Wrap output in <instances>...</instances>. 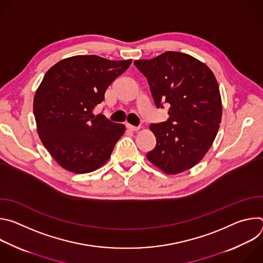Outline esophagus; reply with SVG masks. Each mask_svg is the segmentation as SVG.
Listing matches in <instances>:
<instances>
[{
  "instance_id": "34e87169",
  "label": "esophagus",
  "mask_w": 263,
  "mask_h": 263,
  "mask_svg": "<svg viewBox=\"0 0 263 263\" xmlns=\"http://www.w3.org/2000/svg\"><path fill=\"white\" fill-rule=\"evenodd\" d=\"M127 128H128L130 131H138V130L140 129V127L133 126V125H130V124H127Z\"/></svg>"
}]
</instances>
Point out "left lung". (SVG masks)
Masks as SVG:
<instances>
[{
	"mask_svg": "<svg viewBox=\"0 0 263 263\" xmlns=\"http://www.w3.org/2000/svg\"><path fill=\"white\" fill-rule=\"evenodd\" d=\"M134 64L146 78L156 107H170L167 121L149 126L157 143L146 158L168 175L192 168L208 152L221 121L213 72L193 56L172 51Z\"/></svg>",
	"mask_w": 263,
	"mask_h": 263,
	"instance_id": "left-lung-1",
	"label": "left lung"
}]
</instances>
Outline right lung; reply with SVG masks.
Returning a JSON list of instances; mask_svg holds the SVG:
<instances>
[{
	"label": "right lung",
	"instance_id": "obj_1",
	"mask_svg": "<svg viewBox=\"0 0 263 263\" xmlns=\"http://www.w3.org/2000/svg\"><path fill=\"white\" fill-rule=\"evenodd\" d=\"M131 62L79 55L57 62L46 72L34 96L33 112L43 144L63 168L90 173L111 156L125 126L103 115L95 117L92 111Z\"/></svg>",
	"mask_w": 263,
	"mask_h": 263
}]
</instances>
